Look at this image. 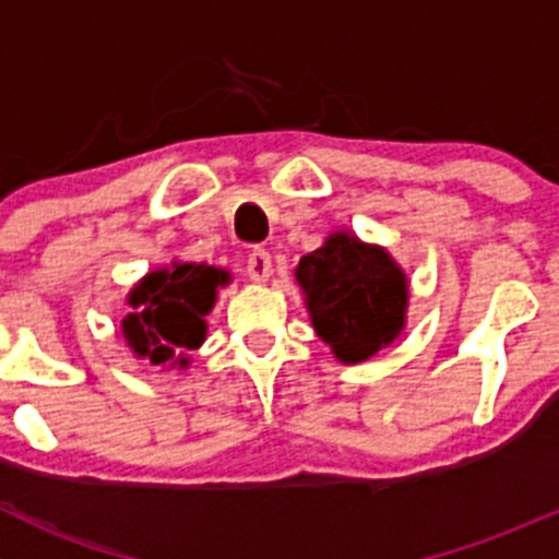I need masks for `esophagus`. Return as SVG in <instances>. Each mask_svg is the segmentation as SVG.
<instances>
[{
    "label": "esophagus",
    "instance_id": "34e87169",
    "mask_svg": "<svg viewBox=\"0 0 559 559\" xmlns=\"http://www.w3.org/2000/svg\"><path fill=\"white\" fill-rule=\"evenodd\" d=\"M246 270L251 275V281H267L270 273H273V259H270V251L264 248H251L246 259Z\"/></svg>",
    "mask_w": 559,
    "mask_h": 559
}]
</instances>
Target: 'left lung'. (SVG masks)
Here are the masks:
<instances>
[{
    "instance_id": "left-lung-1",
    "label": "left lung",
    "mask_w": 559,
    "mask_h": 559,
    "mask_svg": "<svg viewBox=\"0 0 559 559\" xmlns=\"http://www.w3.org/2000/svg\"><path fill=\"white\" fill-rule=\"evenodd\" d=\"M297 284L308 295L316 335L343 362H362L389 346L405 321L408 286L386 251L337 233L300 259Z\"/></svg>"
}]
</instances>
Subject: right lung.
Listing matches in <instances>:
<instances>
[{
	"label": "right lung",
	"mask_w": 559,
	"mask_h": 559,
	"mask_svg": "<svg viewBox=\"0 0 559 559\" xmlns=\"http://www.w3.org/2000/svg\"><path fill=\"white\" fill-rule=\"evenodd\" d=\"M229 281L211 264H175L173 270L145 275L129 302L140 308L123 319V335L138 357L154 365L167 362L175 352L197 348L205 341V316L216 300V289ZM186 365V359H180Z\"/></svg>",
	"instance_id": "right-lung-1"
}]
</instances>
